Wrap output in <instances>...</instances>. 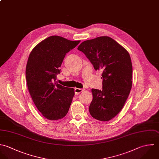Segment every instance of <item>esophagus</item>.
Returning a JSON list of instances; mask_svg holds the SVG:
<instances>
[{
	"label": "esophagus",
	"mask_w": 159,
	"mask_h": 159,
	"mask_svg": "<svg viewBox=\"0 0 159 159\" xmlns=\"http://www.w3.org/2000/svg\"><path fill=\"white\" fill-rule=\"evenodd\" d=\"M75 94L77 95H79V93H80L81 92H82L84 91L83 89H75Z\"/></svg>",
	"instance_id": "34e87169"
}]
</instances>
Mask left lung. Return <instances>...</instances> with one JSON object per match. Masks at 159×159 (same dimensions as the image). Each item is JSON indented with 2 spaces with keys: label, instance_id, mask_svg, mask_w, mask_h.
<instances>
[{
  "label": "left lung",
  "instance_id": "8db88e82",
  "mask_svg": "<svg viewBox=\"0 0 159 159\" xmlns=\"http://www.w3.org/2000/svg\"><path fill=\"white\" fill-rule=\"evenodd\" d=\"M93 64L102 71V89H92L91 116L109 121L124 107L132 86V64L127 50L113 39L101 36L83 42L77 48Z\"/></svg>",
  "mask_w": 159,
  "mask_h": 159
}]
</instances>
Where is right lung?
<instances>
[{"instance_id": "right-lung-1", "label": "right lung", "mask_w": 159, "mask_h": 159, "mask_svg": "<svg viewBox=\"0 0 159 159\" xmlns=\"http://www.w3.org/2000/svg\"><path fill=\"white\" fill-rule=\"evenodd\" d=\"M80 42L50 36L38 43L29 56L26 68L28 88L36 107L48 120L61 119L68 112L74 89L55 80L66 54Z\"/></svg>"}]
</instances>
